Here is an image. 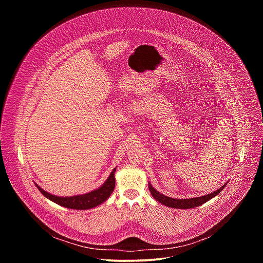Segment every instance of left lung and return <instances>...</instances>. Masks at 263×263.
Returning <instances> with one entry per match:
<instances>
[{"label":"left lung","mask_w":263,"mask_h":263,"mask_svg":"<svg viewBox=\"0 0 263 263\" xmlns=\"http://www.w3.org/2000/svg\"><path fill=\"white\" fill-rule=\"evenodd\" d=\"M227 183H224L221 187H219L217 191H215V192H213L209 195L202 196V197H197V198H191V199L171 198V197L164 196L163 194H160L158 191H156L149 181H148L147 185H148V190H149V193H151L152 197L156 201L161 203L162 205H164L166 207H171V208H176V209H191V208H196L198 206H201L202 204H204V203L208 202L209 200L213 199L215 196H217L224 189V186L227 185Z\"/></svg>","instance_id":"obj_1"}]
</instances>
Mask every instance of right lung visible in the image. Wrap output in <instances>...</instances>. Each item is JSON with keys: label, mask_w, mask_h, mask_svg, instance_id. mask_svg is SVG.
Returning <instances> with one entry per match:
<instances>
[{"label": "right lung", "mask_w": 263, "mask_h": 263, "mask_svg": "<svg viewBox=\"0 0 263 263\" xmlns=\"http://www.w3.org/2000/svg\"><path fill=\"white\" fill-rule=\"evenodd\" d=\"M116 171H117V167L112 170L107 180L99 187V189L83 195H76L71 197H59V196L52 195L46 192L45 190H43L41 186H39V184H36L35 182L34 183L37 189H39V191L50 201L69 209L87 210L103 204L111 196L116 186V177H115Z\"/></svg>", "instance_id": "add662e5"}]
</instances>
